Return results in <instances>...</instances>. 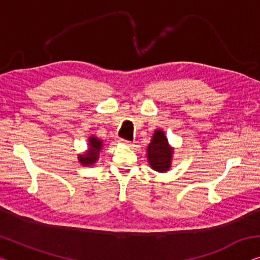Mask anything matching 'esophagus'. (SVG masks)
<instances>
[{"label": "esophagus", "mask_w": 260, "mask_h": 260, "mask_svg": "<svg viewBox=\"0 0 260 260\" xmlns=\"http://www.w3.org/2000/svg\"><path fill=\"white\" fill-rule=\"evenodd\" d=\"M119 142H120V143H122V145H125V146H128V147L133 146V143L129 142V141H127V140H123V139H120Z\"/></svg>", "instance_id": "34e87169"}]
</instances>
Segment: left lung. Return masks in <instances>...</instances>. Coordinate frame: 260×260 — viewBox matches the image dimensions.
<instances>
[{
    "label": "left lung",
    "mask_w": 260,
    "mask_h": 260,
    "mask_svg": "<svg viewBox=\"0 0 260 260\" xmlns=\"http://www.w3.org/2000/svg\"><path fill=\"white\" fill-rule=\"evenodd\" d=\"M174 147L169 145L167 135L162 129L154 131L147 147V160L150 168L157 173H167L172 168Z\"/></svg>",
    "instance_id": "left-lung-1"
}]
</instances>
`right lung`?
<instances>
[{
  "mask_svg": "<svg viewBox=\"0 0 260 260\" xmlns=\"http://www.w3.org/2000/svg\"><path fill=\"white\" fill-rule=\"evenodd\" d=\"M104 142L95 135H90L87 139V149L84 153L78 154V161L83 166H93L99 160Z\"/></svg>",
  "mask_w": 260,
  "mask_h": 260,
  "instance_id": "obj_1",
  "label": "right lung"
}]
</instances>
